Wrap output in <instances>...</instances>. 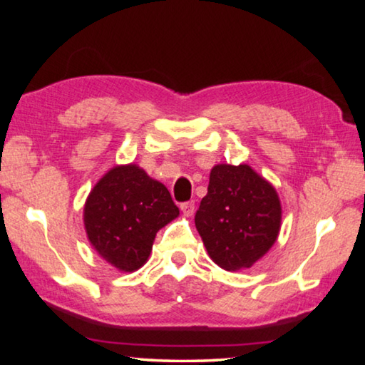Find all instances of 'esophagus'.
I'll return each mask as SVG.
<instances>
[{
    "label": "esophagus",
    "instance_id": "1",
    "mask_svg": "<svg viewBox=\"0 0 365 365\" xmlns=\"http://www.w3.org/2000/svg\"><path fill=\"white\" fill-rule=\"evenodd\" d=\"M180 209H182V212L185 215H193V212H195V201L183 202V205H180Z\"/></svg>",
    "mask_w": 365,
    "mask_h": 365
}]
</instances>
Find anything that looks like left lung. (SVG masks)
Listing matches in <instances>:
<instances>
[{
  "mask_svg": "<svg viewBox=\"0 0 365 365\" xmlns=\"http://www.w3.org/2000/svg\"><path fill=\"white\" fill-rule=\"evenodd\" d=\"M282 207L275 188L250 165L219 164L195 225L212 261L225 270L248 269L275 243Z\"/></svg>",
  "mask_w": 365,
  "mask_h": 365,
  "instance_id": "1",
  "label": "left lung"
}]
</instances>
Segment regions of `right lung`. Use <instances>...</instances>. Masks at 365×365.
<instances>
[{"instance_id":"add662e5","label":"right lung","mask_w":365,"mask_h":365,"mask_svg":"<svg viewBox=\"0 0 365 365\" xmlns=\"http://www.w3.org/2000/svg\"><path fill=\"white\" fill-rule=\"evenodd\" d=\"M178 215L169 190L137 165H117L91 190L85 228L98 255L119 270L140 269L154 237Z\"/></svg>"}]
</instances>
